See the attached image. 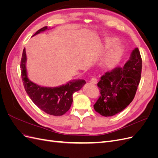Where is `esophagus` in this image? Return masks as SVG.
I'll use <instances>...</instances> for the list:
<instances>
[{
    "label": "esophagus",
    "mask_w": 158,
    "mask_h": 158,
    "mask_svg": "<svg viewBox=\"0 0 158 158\" xmlns=\"http://www.w3.org/2000/svg\"><path fill=\"white\" fill-rule=\"evenodd\" d=\"M89 82H90V83H92V84H97L98 80H97V79L95 78H91Z\"/></svg>",
    "instance_id": "obj_1"
}]
</instances>
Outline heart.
I'll use <instances>...</instances> for the list:
<instances>
[{"instance_id": "heart-1", "label": "heart", "mask_w": 158, "mask_h": 158, "mask_svg": "<svg viewBox=\"0 0 158 158\" xmlns=\"http://www.w3.org/2000/svg\"><path fill=\"white\" fill-rule=\"evenodd\" d=\"M116 39L114 37H109L106 41V48L107 49L116 42ZM124 52L122 45H117L110 50L104 56L103 63L106 68L111 69L115 67L121 59Z\"/></svg>"}]
</instances>
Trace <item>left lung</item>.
I'll use <instances>...</instances> for the list:
<instances>
[{"label":"left lung","mask_w":158,"mask_h":158,"mask_svg":"<svg viewBox=\"0 0 158 158\" xmlns=\"http://www.w3.org/2000/svg\"><path fill=\"white\" fill-rule=\"evenodd\" d=\"M141 72L142 59L136 47L123 68L114 69L101 77L98 83L101 95L94 105L95 111L111 117L123 111L135 96Z\"/></svg>","instance_id":"left-lung-1"}]
</instances>
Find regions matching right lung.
<instances>
[{"label": "right lung", "instance_id": "1", "mask_svg": "<svg viewBox=\"0 0 158 158\" xmlns=\"http://www.w3.org/2000/svg\"><path fill=\"white\" fill-rule=\"evenodd\" d=\"M49 30V28L46 26L42 27L33 36ZM26 63L27 56L24 48L20 64L22 79L26 92L31 101L42 111L51 115L61 116L67 112L73 102V94L82 88L85 81L76 79L57 87L42 86L33 82L28 78Z\"/></svg>", "mask_w": 158, "mask_h": 158}]
</instances>
